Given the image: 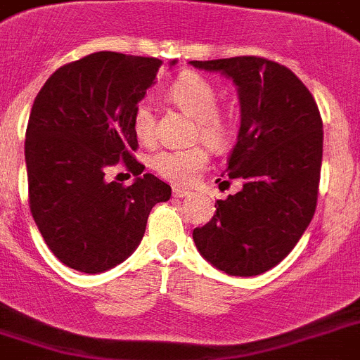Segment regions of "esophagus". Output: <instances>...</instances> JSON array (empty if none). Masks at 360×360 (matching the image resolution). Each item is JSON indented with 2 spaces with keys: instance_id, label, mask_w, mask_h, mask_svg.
I'll use <instances>...</instances> for the list:
<instances>
[{
  "instance_id": "obj_1",
  "label": "esophagus",
  "mask_w": 360,
  "mask_h": 360,
  "mask_svg": "<svg viewBox=\"0 0 360 360\" xmlns=\"http://www.w3.org/2000/svg\"><path fill=\"white\" fill-rule=\"evenodd\" d=\"M189 194L191 193L187 189H180V187H174V189H173V196L174 198H187Z\"/></svg>"
}]
</instances>
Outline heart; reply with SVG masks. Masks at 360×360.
Masks as SVG:
<instances>
[{"label":"heart","mask_w":360,"mask_h":360,"mask_svg":"<svg viewBox=\"0 0 360 360\" xmlns=\"http://www.w3.org/2000/svg\"><path fill=\"white\" fill-rule=\"evenodd\" d=\"M169 100L194 117L193 139H202L212 150H225L232 141L233 117L217 107V91L207 78L186 72L169 87ZM131 130L141 143L155 139V110L141 100L131 112ZM209 164V151L202 144L162 148L150 157V167L160 178L176 186H189Z\"/></svg>","instance_id":"b5f03b06"}]
</instances>
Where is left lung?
Returning a JSON list of instances; mask_svg holds the SVG:
<instances>
[{
    "label": "left lung",
    "mask_w": 360,
    "mask_h": 360,
    "mask_svg": "<svg viewBox=\"0 0 360 360\" xmlns=\"http://www.w3.org/2000/svg\"><path fill=\"white\" fill-rule=\"evenodd\" d=\"M221 71L239 89L240 128L229 157L230 180L243 189L217 200L212 219L193 230L214 268L255 276L289 255L316 210L323 158V121L291 69L262 57L193 60Z\"/></svg>",
    "instance_id": "obj_1"
}]
</instances>
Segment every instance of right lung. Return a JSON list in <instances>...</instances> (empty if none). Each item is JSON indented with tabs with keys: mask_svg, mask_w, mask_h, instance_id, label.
<instances>
[{
	"mask_svg": "<svg viewBox=\"0 0 360 360\" xmlns=\"http://www.w3.org/2000/svg\"><path fill=\"white\" fill-rule=\"evenodd\" d=\"M160 65L153 57L91 53L58 68L35 98L25 141L30 210L68 268L101 273L123 262L139 246L150 210L171 198V187L141 174L134 157L131 112ZM117 163L136 176L131 186L106 182Z\"/></svg>",
	"mask_w": 360,
	"mask_h": 360,
	"instance_id": "obj_1",
	"label": "right lung"
}]
</instances>
